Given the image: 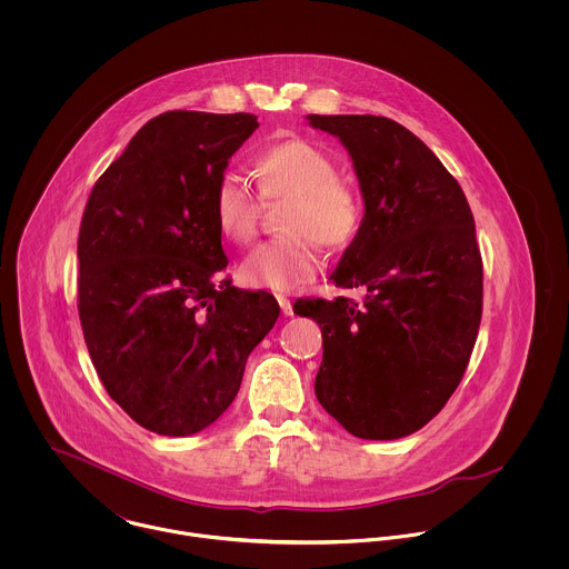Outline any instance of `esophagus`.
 <instances>
[{"instance_id": "obj_1", "label": "esophagus", "mask_w": 569, "mask_h": 569, "mask_svg": "<svg viewBox=\"0 0 569 569\" xmlns=\"http://www.w3.org/2000/svg\"><path fill=\"white\" fill-rule=\"evenodd\" d=\"M278 298V305H280V309H282V313L284 316H293V305H291V300L287 298V296H276Z\"/></svg>"}]
</instances>
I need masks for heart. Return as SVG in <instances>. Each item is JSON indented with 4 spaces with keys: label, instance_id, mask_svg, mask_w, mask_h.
Masks as SVG:
<instances>
[{
    "label": "heart",
    "instance_id": "heart-1",
    "mask_svg": "<svg viewBox=\"0 0 569 569\" xmlns=\"http://www.w3.org/2000/svg\"><path fill=\"white\" fill-rule=\"evenodd\" d=\"M260 197L287 201L280 228L289 234L258 244L241 264L247 287L291 291L322 267L318 243L343 247L359 228L357 194L339 181V170L322 149L307 140H284L253 158ZM260 197L241 174L223 172L212 192V212L221 234L249 243L258 232Z\"/></svg>",
    "mask_w": 569,
    "mask_h": 569
}]
</instances>
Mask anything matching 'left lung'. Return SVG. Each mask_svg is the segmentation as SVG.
<instances>
[{
    "label": "left lung",
    "instance_id": "obj_1",
    "mask_svg": "<svg viewBox=\"0 0 569 569\" xmlns=\"http://www.w3.org/2000/svg\"><path fill=\"white\" fill-rule=\"evenodd\" d=\"M346 147L363 219L330 280L363 300L293 305L322 328L320 406L352 436L395 440L456 392L482 320V256L460 183L383 116H307Z\"/></svg>",
    "mask_w": 569,
    "mask_h": 569
}]
</instances>
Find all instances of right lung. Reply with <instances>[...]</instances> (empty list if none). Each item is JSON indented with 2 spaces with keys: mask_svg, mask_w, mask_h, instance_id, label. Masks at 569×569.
<instances>
[{
  "mask_svg": "<svg viewBox=\"0 0 569 569\" xmlns=\"http://www.w3.org/2000/svg\"><path fill=\"white\" fill-rule=\"evenodd\" d=\"M251 113L166 111L96 181L79 232V316L93 368L138 425L190 436L232 406L280 307L232 287L212 212Z\"/></svg>",
  "mask_w": 569,
  "mask_h": 569,
  "instance_id": "1",
  "label": "right lung"
}]
</instances>
